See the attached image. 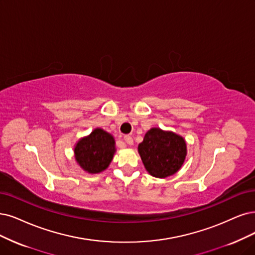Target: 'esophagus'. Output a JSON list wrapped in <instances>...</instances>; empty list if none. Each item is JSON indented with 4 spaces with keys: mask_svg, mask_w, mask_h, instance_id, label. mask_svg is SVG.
Listing matches in <instances>:
<instances>
[{
    "mask_svg": "<svg viewBox=\"0 0 255 255\" xmlns=\"http://www.w3.org/2000/svg\"><path fill=\"white\" fill-rule=\"evenodd\" d=\"M124 140H125V143L128 144V145H132L133 144V138L131 137L130 135H125L124 136Z\"/></svg>",
    "mask_w": 255,
    "mask_h": 255,
    "instance_id": "34e87169",
    "label": "esophagus"
}]
</instances>
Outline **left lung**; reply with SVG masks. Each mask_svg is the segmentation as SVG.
Instances as JSON below:
<instances>
[{"label":"left lung","instance_id":"left-lung-1","mask_svg":"<svg viewBox=\"0 0 255 255\" xmlns=\"http://www.w3.org/2000/svg\"><path fill=\"white\" fill-rule=\"evenodd\" d=\"M137 150L146 170L158 178L176 173L187 155L184 137L159 128L148 130Z\"/></svg>","mask_w":255,"mask_h":255}]
</instances>
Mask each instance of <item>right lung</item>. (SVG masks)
Returning <instances> with one entry per match:
<instances>
[{
  "label": "right lung",
  "instance_id": "1",
  "mask_svg": "<svg viewBox=\"0 0 255 255\" xmlns=\"http://www.w3.org/2000/svg\"><path fill=\"white\" fill-rule=\"evenodd\" d=\"M116 152V140L107 131L96 128L74 146V156L84 171L100 173L108 168Z\"/></svg>",
  "mask_w": 255,
  "mask_h": 255
}]
</instances>
